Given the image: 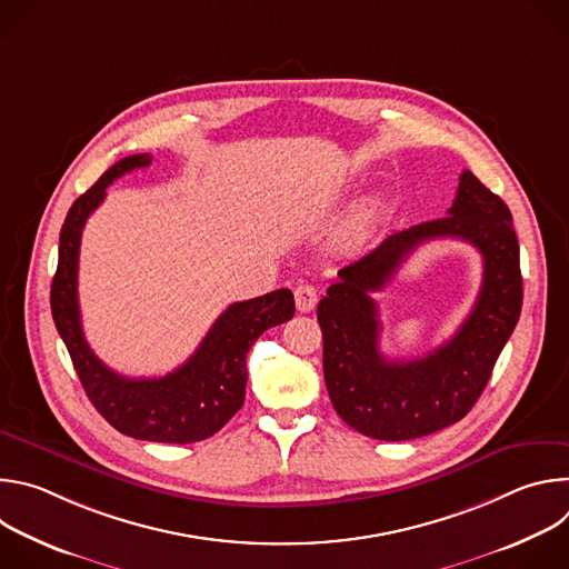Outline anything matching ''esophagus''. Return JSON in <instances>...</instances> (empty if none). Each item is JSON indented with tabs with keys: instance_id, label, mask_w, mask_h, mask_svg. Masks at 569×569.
Wrapping results in <instances>:
<instances>
[{
	"instance_id": "esophagus-1",
	"label": "esophagus",
	"mask_w": 569,
	"mask_h": 569,
	"mask_svg": "<svg viewBox=\"0 0 569 569\" xmlns=\"http://www.w3.org/2000/svg\"><path fill=\"white\" fill-rule=\"evenodd\" d=\"M295 303H297V310L299 312H308L315 308L317 303V290L308 283H301L295 288Z\"/></svg>"
}]
</instances>
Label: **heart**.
Listing matches in <instances>:
<instances>
[{"mask_svg":"<svg viewBox=\"0 0 569 569\" xmlns=\"http://www.w3.org/2000/svg\"><path fill=\"white\" fill-rule=\"evenodd\" d=\"M369 224H371V216H369V213L360 216V218H358V222L353 224V236H356V238H362V236L367 233Z\"/></svg>","mask_w":569,"mask_h":569,"instance_id":"1","label":"heart"}]
</instances>
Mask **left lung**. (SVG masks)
<instances>
[{"mask_svg":"<svg viewBox=\"0 0 569 569\" xmlns=\"http://www.w3.org/2000/svg\"><path fill=\"white\" fill-rule=\"evenodd\" d=\"M459 237L485 259L478 301L460 331L415 361L379 353V320L370 292L426 239ZM522 308L520 246L509 207L470 171L459 178L446 218L387 236L345 266L317 306L323 380L347 426L380 441H408L461 421L489 382Z\"/></svg>","mask_w":569,"mask_h":569,"instance_id":"left-lung-1","label":"left lung"}]
</instances>
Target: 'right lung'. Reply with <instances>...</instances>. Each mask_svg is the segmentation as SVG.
Returning a JSON list of instances; mask_svg holds the SVG:
<instances>
[{"mask_svg": "<svg viewBox=\"0 0 569 569\" xmlns=\"http://www.w3.org/2000/svg\"><path fill=\"white\" fill-rule=\"evenodd\" d=\"M150 164V154L119 159L101 180L80 196L60 229L58 270L51 283V315L71 356L73 369L99 415L121 435L157 443H193L216 435L246 400L252 345L277 323L295 315L288 288L231 303L196 353L161 378H126L108 369L90 349L78 308L80 233L106 189L121 176Z\"/></svg>", "mask_w": 569, "mask_h": 569, "instance_id": "right-lung-1", "label": "right lung"}]
</instances>
